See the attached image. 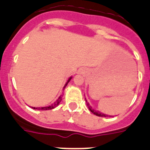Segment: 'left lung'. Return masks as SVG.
<instances>
[{
    "label": "left lung",
    "mask_w": 150,
    "mask_h": 150,
    "mask_svg": "<svg viewBox=\"0 0 150 150\" xmlns=\"http://www.w3.org/2000/svg\"><path fill=\"white\" fill-rule=\"evenodd\" d=\"M85 99H86V98H85ZM86 104H87V106H88V107H89V110H90V111H91L93 114H94L95 115H96V116L105 117H108V116L110 117V115H107V114H103V113H100V112L98 111V110H95L92 108V107L90 106V105H89V103L87 102L86 100Z\"/></svg>",
    "instance_id": "left-lung-1"
}]
</instances>
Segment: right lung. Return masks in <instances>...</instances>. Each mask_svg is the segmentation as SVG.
Returning a JSON list of instances; mask_svg holds the SVG:
<instances>
[{"label": "right lung", "mask_w": 150, "mask_h": 150, "mask_svg": "<svg viewBox=\"0 0 150 150\" xmlns=\"http://www.w3.org/2000/svg\"><path fill=\"white\" fill-rule=\"evenodd\" d=\"M71 79H72V77H70L69 79H68V80L67 81V82H66V84L64 85V89L67 86V85H68V82H70V80ZM61 100H62V98H61V96H59L58 99H57V100L54 103H52V104L50 105V106H47V107H32V108H33V109H36V110H47L54 109V108H55V107L58 106L59 103H61Z\"/></svg>", "instance_id": "add662e5"}]
</instances>
